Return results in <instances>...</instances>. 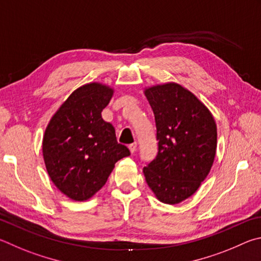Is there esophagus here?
I'll return each instance as SVG.
<instances>
[{"label": "esophagus", "instance_id": "esophagus-1", "mask_svg": "<svg viewBox=\"0 0 261 261\" xmlns=\"http://www.w3.org/2000/svg\"><path fill=\"white\" fill-rule=\"evenodd\" d=\"M136 147H138V145H136V143L129 144V147H128V149H129V151H130L132 154H133L136 151Z\"/></svg>", "mask_w": 261, "mask_h": 261}]
</instances>
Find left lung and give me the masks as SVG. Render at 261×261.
Returning <instances> with one entry per match:
<instances>
[{
    "instance_id": "obj_1",
    "label": "left lung",
    "mask_w": 261,
    "mask_h": 261,
    "mask_svg": "<svg viewBox=\"0 0 261 261\" xmlns=\"http://www.w3.org/2000/svg\"><path fill=\"white\" fill-rule=\"evenodd\" d=\"M157 128L158 153L143 168L150 189L174 205L193 196L211 171L217 152V123L190 90L175 82L145 88Z\"/></svg>"
}]
</instances>
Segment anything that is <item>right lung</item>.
<instances>
[{"label":"right lung","mask_w":261,"mask_h":261,"mask_svg":"<svg viewBox=\"0 0 261 261\" xmlns=\"http://www.w3.org/2000/svg\"><path fill=\"white\" fill-rule=\"evenodd\" d=\"M110 86L90 82L68 96L45 128V168L59 191L75 202L93 197L108 181L114 164L129 156L102 111L113 96Z\"/></svg>","instance_id":"right-lung-1"}]
</instances>
